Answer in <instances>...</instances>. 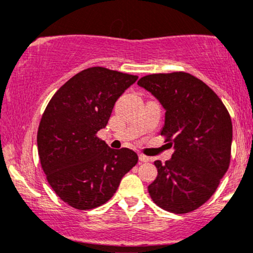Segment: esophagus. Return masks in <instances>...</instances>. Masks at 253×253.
<instances>
[{"label":"esophagus","instance_id":"34e87169","mask_svg":"<svg viewBox=\"0 0 253 253\" xmlns=\"http://www.w3.org/2000/svg\"><path fill=\"white\" fill-rule=\"evenodd\" d=\"M139 161L141 162V163H147V162H150V158L147 156H145V155H139Z\"/></svg>","mask_w":253,"mask_h":253}]
</instances>
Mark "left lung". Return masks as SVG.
Returning <instances> with one entry per match:
<instances>
[{
	"instance_id": "left-lung-1",
	"label": "left lung",
	"mask_w": 253,
	"mask_h": 253,
	"mask_svg": "<svg viewBox=\"0 0 253 253\" xmlns=\"http://www.w3.org/2000/svg\"><path fill=\"white\" fill-rule=\"evenodd\" d=\"M138 85L165 109L161 134L173 145L172 157L156 161L149 194L157 206L189 213L211 199L231 161L232 121L222 101L206 83L185 72L153 74Z\"/></svg>"
}]
</instances>
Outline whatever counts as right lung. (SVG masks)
<instances>
[{
	"mask_svg": "<svg viewBox=\"0 0 253 253\" xmlns=\"http://www.w3.org/2000/svg\"><path fill=\"white\" fill-rule=\"evenodd\" d=\"M136 80L101 66L85 69L60 86L43 112L37 135L40 163L54 193L76 210L106 203L138 162L134 151L110 149L96 136Z\"/></svg>",
	"mask_w": 253,
	"mask_h": 253,
	"instance_id": "right-lung-1",
	"label": "right lung"
}]
</instances>
